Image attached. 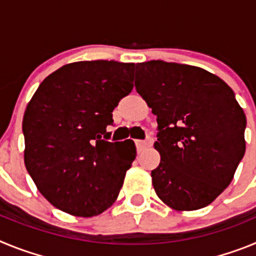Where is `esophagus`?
Wrapping results in <instances>:
<instances>
[{
    "label": "esophagus",
    "instance_id": "obj_1",
    "mask_svg": "<svg viewBox=\"0 0 256 256\" xmlns=\"http://www.w3.org/2000/svg\"><path fill=\"white\" fill-rule=\"evenodd\" d=\"M152 144V138H151L150 136H148V138L146 140H136V146L138 150L144 148H148V146H151Z\"/></svg>",
    "mask_w": 256,
    "mask_h": 256
}]
</instances>
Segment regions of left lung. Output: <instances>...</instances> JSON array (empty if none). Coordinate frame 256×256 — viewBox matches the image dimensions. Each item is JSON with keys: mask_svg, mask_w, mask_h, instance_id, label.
Returning <instances> with one entry per match:
<instances>
[{"mask_svg": "<svg viewBox=\"0 0 256 256\" xmlns=\"http://www.w3.org/2000/svg\"><path fill=\"white\" fill-rule=\"evenodd\" d=\"M134 86L158 116L156 195L180 212L212 204L245 155L246 116L234 91L201 68L162 60L137 64Z\"/></svg>", "mask_w": 256, "mask_h": 256, "instance_id": "obj_1", "label": "left lung"}]
</instances>
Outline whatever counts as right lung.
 Wrapping results in <instances>:
<instances>
[{"mask_svg": "<svg viewBox=\"0 0 256 256\" xmlns=\"http://www.w3.org/2000/svg\"><path fill=\"white\" fill-rule=\"evenodd\" d=\"M134 64L64 65L40 83L22 119L24 162L38 191L62 212L94 216L114 204L136 159L132 140L110 142L112 110L132 91Z\"/></svg>", "mask_w": 256, "mask_h": 256, "instance_id": "obj_1", "label": "right lung"}]
</instances>
